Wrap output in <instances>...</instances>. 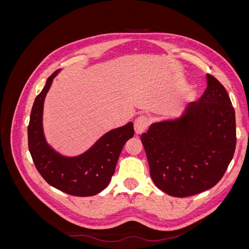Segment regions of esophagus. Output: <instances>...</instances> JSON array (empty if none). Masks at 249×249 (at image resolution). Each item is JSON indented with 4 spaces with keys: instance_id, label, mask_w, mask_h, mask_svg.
Segmentation results:
<instances>
[{
    "instance_id": "esophagus-1",
    "label": "esophagus",
    "mask_w": 249,
    "mask_h": 249,
    "mask_svg": "<svg viewBox=\"0 0 249 249\" xmlns=\"http://www.w3.org/2000/svg\"><path fill=\"white\" fill-rule=\"evenodd\" d=\"M148 126V118L144 115L138 116L134 122V129L136 134H142Z\"/></svg>"
}]
</instances>
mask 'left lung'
<instances>
[{"label": "left lung", "instance_id": "left-lung-1", "mask_svg": "<svg viewBox=\"0 0 249 249\" xmlns=\"http://www.w3.org/2000/svg\"><path fill=\"white\" fill-rule=\"evenodd\" d=\"M208 87L182 116L150 124L141 135L150 177L160 190L186 197L214 187L236 148L235 110L221 83L207 74Z\"/></svg>", "mask_w": 249, "mask_h": 249}]
</instances>
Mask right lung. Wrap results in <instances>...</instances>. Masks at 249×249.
<instances>
[{"label":"right lung","instance_id":"right-lung-1","mask_svg":"<svg viewBox=\"0 0 249 249\" xmlns=\"http://www.w3.org/2000/svg\"><path fill=\"white\" fill-rule=\"evenodd\" d=\"M60 71L52 73L34 101L28 125V144L36 169L51 186L74 196H92L108 186L125 142L134 136L133 123L111 130L85 153L65 157L46 140L42 126L43 103L52 82Z\"/></svg>","mask_w":249,"mask_h":249}]
</instances>
